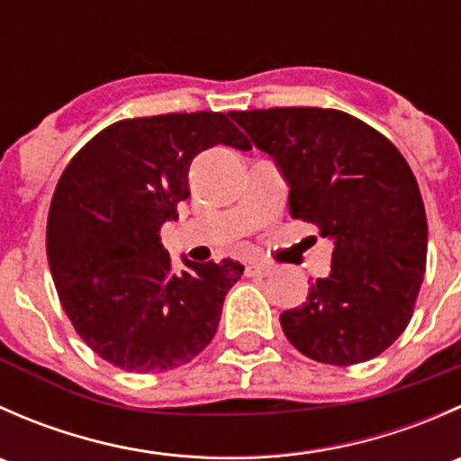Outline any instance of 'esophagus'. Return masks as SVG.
I'll return each mask as SVG.
<instances>
[{
    "label": "esophagus",
    "mask_w": 461,
    "mask_h": 461,
    "mask_svg": "<svg viewBox=\"0 0 461 461\" xmlns=\"http://www.w3.org/2000/svg\"><path fill=\"white\" fill-rule=\"evenodd\" d=\"M245 274H248V276H267V274H272V267L263 263H249L248 267H245Z\"/></svg>",
    "instance_id": "esophagus-1"
}]
</instances>
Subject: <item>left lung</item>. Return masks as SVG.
I'll return each instance as SVG.
<instances>
[{
    "instance_id": "8db88e82",
    "label": "left lung",
    "mask_w": 461,
    "mask_h": 461,
    "mask_svg": "<svg viewBox=\"0 0 461 461\" xmlns=\"http://www.w3.org/2000/svg\"><path fill=\"white\" fill-rule=\"evenodd\" d=\"M290 187L292 218L332 243L325 278L281 325L310 359L352 366L406 330L426 272L429 225L411 167L388 138L334 109L231 111Z\"/></svg>"
}]
</instances>
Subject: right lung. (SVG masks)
<instances>
[{"instance_id": "right-lung-1", "label": "right lung", "mask_w": 461, "mask_h": 461, "mask_svg": "<svg viewBox=\"0 0 461 461\" xmlns=\"http://www.w3.org/2000/svg\"><path fill=\"white\" fill-rule=\"evenodd\" d=\"M252 149L225 113H167L102 129L64 169L46 225L59 301L95 355L129 373H162L201 355L239 260L176 274L160 227L189 198V167L204 149Z\"/></svg>"}]
</instances>
